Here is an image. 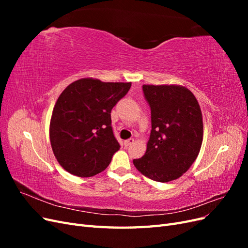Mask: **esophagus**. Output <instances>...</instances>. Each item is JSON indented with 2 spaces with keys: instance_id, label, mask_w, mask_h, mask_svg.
I'll return each mask as SVG.
<instances>
[{
  "instance_id": "34e87169",
  "label": "esophagus",
  "mask_w": 248,
  "mask_h": 248,
  "mask_svg": "<svg viewBox=\"0 0 248 248\" xmlns=\"http://www.w3.org/2000/svg\"><path fill=\"white\" fill-rule=\"evenodd\" d=\"M133 142H134V140H133V139H128V140H124V146H125V147H128V146H130L131 144H133Z\"/></svg>"
}]
</instances>
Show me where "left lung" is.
Segmentation results:
<instances>
[{
  "label": "left lung",
  "instance_id": "obj_1",
  "mask_svg": "<svg viewBox=\"0 0 248 248\" xmlns=\"http://www.w3.org/2000/svg\"><path fill=\"white\" fill-rule=\"evenodd\" d=\"M151 108L152 129L147 150L134 167L147 178L170 182L197 159L202 142V115L190 90L180 85H144Z\"/></svg>",
  "mask_w": 248,
  "mask_h": 248
}]
</instances>
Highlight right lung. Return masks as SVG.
Wrapping results in <instances>:
<instances>
[{"label": "right lung", "mask_w": 248, "mask_h": 248, "mask_svg": "<svg viewBox=\"0 0 248 248\" xmlns=\"http://www.w3.org/2000/svg\"><path fill=\"white\" fill-rule=\"evenodd\" d=\"M130 87L131 82L85 78L65 88L49 123L52 152L65 170L85 178L108 168L120 149L111 129L110 111Z\"/></svg>", "instance_id": "right-lung-1"}]
</instances>
